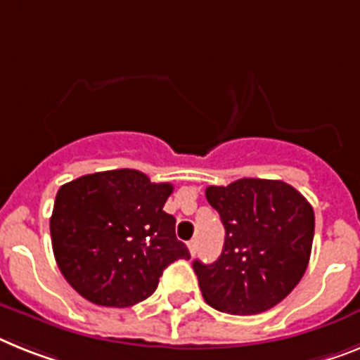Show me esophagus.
<instances>
[{"label": "esophagus", "mask_w": 360, "mask_h": 360, "mask_svg": "<svg viewBox=\"0 0 360 360\" xmlns=\"http://www.w3.org/2000/svg\"><path fill=\"white\" fill-rule=\"evenodd\" d=\"M186 247H188L190 255H192V256H194L195 252H198V241H195V240H190L188 243H186Z\"/></svg>", "instance_id": "esophagus-1"}]
</instances>
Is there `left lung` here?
<instances>
[{
  "label": "left lung",
  "mask_w": 360,
  "mask_h": 360,
  "mask_svg": "<svg viewBox=\"0 0 360 360\" xmlns=\"http://www.w3.org/2000/svg\"><path fill=\"white\" fill-rule=\"evenodd\" d=\"M207 201L225 226L221 256L194 262L208 306L231 315L271 309L297 288L309 264L315 214L283 181L243 177L208 186Z\"/></svg>",
  "instance_id": "left-lung-1"
}]
</instances>
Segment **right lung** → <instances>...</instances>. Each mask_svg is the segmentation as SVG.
Wrapping results in <instances>:
<instances>
[{
  "label": "right lung",
  "instance_id": "right-lung-1",
  "mask_svg": "<svg viewBox=\"0 0 360 360\" xmlns=\"http://www.w3.org/2000/svg\"><path fill=\"white\" fill-rule=\"evenodd\" d=\"M170 183L139 170L82 175L60 186L51 216L53 252L63 278L96 306L146 300L162 271L190 252L175 238V217L162 210Z\"/></svg>",
  "mask_w": 360,
  "mask_h": 360
}]
</instances>
